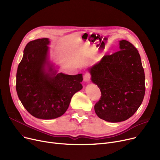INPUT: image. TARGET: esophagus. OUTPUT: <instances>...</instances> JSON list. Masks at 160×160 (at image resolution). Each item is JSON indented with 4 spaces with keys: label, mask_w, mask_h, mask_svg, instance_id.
<instances>
[{
    "label": "esophagus",
    "mask_w": 160,
    "mask_h": 160,
    "mask_svg": "<svg viewBox=\"0 0 160 160\" xmlns=\"http://www.w3.org/2000/svg\"><path fill=\"white\" fill-rule=\"evenodd\" d=\"M90 78H91L90 74L88 73V72L85 73L84 76H83V81L86 82H89Z\"/></svg>",
    "instance_id": "1"
}]
</instances>
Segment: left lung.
<instances>
[{
	"mask_svg": "<svg viewBox=\"0 0 160 160\" xmlns=\"http://www.w3.org/2000/svg\"><path fill=\"white\" fill-rule=\"evenodd\" d=\"M119 48L88 69L91 81L101 91L95 112L99 118L111 122L131 117L145 93V72L138 50L123 39L119 41Z\"/></svg>",
	"mask_w": 160,
	"mask_h": 160,
	"instance_id": "obj_1",
	"label": "left lung"
}]
</instances>
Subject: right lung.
<instances>
[{"instance_id": "right-lung-1", "label": "right lung", "mask_w": 160, "mask_h": 160, "mask_svg": "<svg viewBox=\"0 0 160 160\" xmlns=\"http://www.w3.org/2000/svg\"><path fill=\"white\" fill-rule=\"evenodd\" d=\"M48 38L30 41L16 74V91L24 108L33 117L52 119L62 116L71 100L82 89V74L58 72L49 60Z\"/></svg>"}]
</instances>
